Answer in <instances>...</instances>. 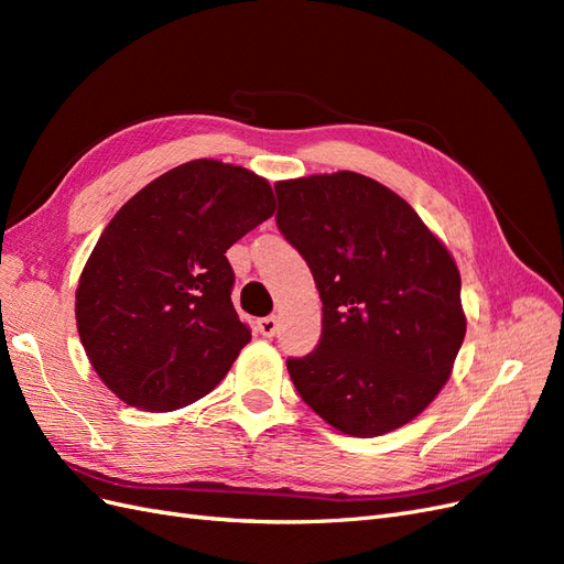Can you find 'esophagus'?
Masks as SVG:
<instances>
[{
	"label": "esophagus",
	"instance_id": "1",
	"mask_svg": "<svg viewBox=\"0 0 564 564\" xmlns=\"http://www.w3.org/2000/svg\"><path fill=\"white\" fill-rule=\"evenodd\" d=\"M278 327H280V322H278V317H272V315H268V317H261L259 319V332L263 334V336H275L278 334Z\"/></svg>",
	"mask_w": 564,
	"mask_h": 564
}]
</instances>
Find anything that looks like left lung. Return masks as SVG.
I'll list each match as a JSON object with an SVG mask.
<instances>
[{"instance_id":"obj_1","label":"left lung","mask_w":564,"mask_h":564,"mask_svg":"<svg viewBox=\"0 0 564 564\" xmlns=\"http://www.w3.org/2000/svg\"><path fill=\"white\" fill-rule=\"evenodd\" d=\"M275 195L278 228L322 301L315 350L286 360L299 395L346 435L400 429L447 383L464 344L454 259L400 195L362 174L282 181Z\"/></svg>"}]
</instances>
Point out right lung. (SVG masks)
Returning <instances> with one entry per match:
<instances>
[{"label": "right lung", "mask_w": 564, "mask_h": 564, "mask_svg": "<svg viewBox=\"0 0 564 564\" xmlns=\"http://www.w3.org/2000/svg\"><path fill=\"white\" fill-rule=\"evenodd\" d=\"M275 212L265 178L216 160L135 193L98 237L77 286V329L119 400L172 412L207 395L251 340L226 251Z\"/></svg>", "instance_id": "right-lung-1"}]
</instances>
